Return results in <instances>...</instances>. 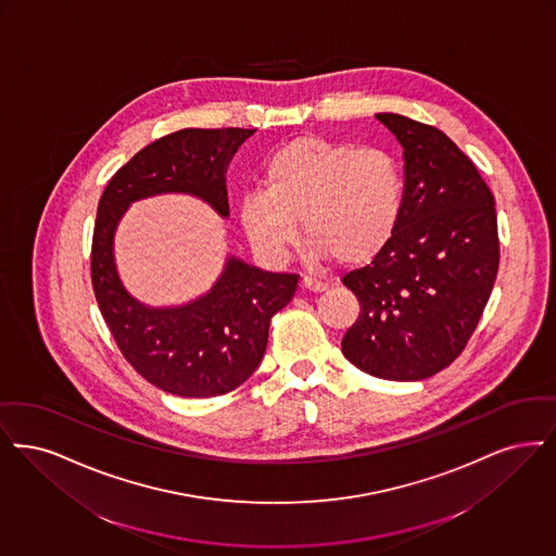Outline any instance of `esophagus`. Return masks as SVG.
Segmentation results:
<instances>
[{"mask_svg":"<svg viewBox=\"0 0 556 556\" xmlns=\"http://www.w3.org/2000/svg\"><path fill=\"white\" fill-rule=\"evenodd\" d=\"M301 287L305 290H309V292H324V290L328 289L326 282H321V280H317V278H312V276H305V278L301 280Z\"/></svg>","mask_w":556,"mask_h":556,"instance_id":"1","label":"esophagus"}]
</instances>
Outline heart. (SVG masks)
Instances as JSON below:
<instances>
[{
    "mask_svg": "<svg viewBox=\"0 0 556 556\" xmlns=\"http://www.w3.org/2000/svg\"><path fill=\"white\" fill-rule=\"evenodd\" d=\"M264 193L242 199V230L271 260L289 253L299 222L315 260L344 266L376 260L405 212V176L382 147H357L305 135L278 147L264 164Z\"/></svg>",
    "mask_w": 556,
    "mask_h": 556,
    "instance_id": "obj_1",
    "label": "heart"
}]
</instances>
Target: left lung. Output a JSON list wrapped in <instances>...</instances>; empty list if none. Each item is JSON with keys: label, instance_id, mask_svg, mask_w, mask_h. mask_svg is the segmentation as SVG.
<instances>
[{"label": "left lung", "instance_id": "left-lung-1", "mask_svg": "<svg viewBox=\"0 0 556 556\" xmlns=\"http://www.w3.org/2000/svg\"><path fill=\"white\" fill-rule=\"evenodd\" d=\"M403 147L405 212L387 249L342 282L362 312L342 353L365 374L415 382L455 362L498 271L494 197L442 130L376 114Z\"/></svg>", "mask_w": 556, "mask_h": 556}]
</instances>
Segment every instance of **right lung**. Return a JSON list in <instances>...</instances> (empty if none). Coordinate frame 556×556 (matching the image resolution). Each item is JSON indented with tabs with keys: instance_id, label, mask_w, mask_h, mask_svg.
Returning a JSON list of instances; mask_svg holds the SVG:
<instances>
[{
	"instance_id": "1",
	"label": "right lung",
	"mask_w": 556,
	"mask_h": 556,
	"mask_svg": "<svg viewBox=\"0 0 556 556\" xmlns=\"http://www.w3.org/2000/svg\"><path fill=\"white\" fill-rule=\"evenodd\" d=\"M249 128H185L141 149L97 205L91 280L97 305L122 355L147 382L189 399L226 394L257 369L269 319L287 307L296 274H274L228 255L214 287L189 303L149 307L124 289L114 235L126 210L155 194H193L230 216L226 169Z\"/></svg>"
}]
</instances>
